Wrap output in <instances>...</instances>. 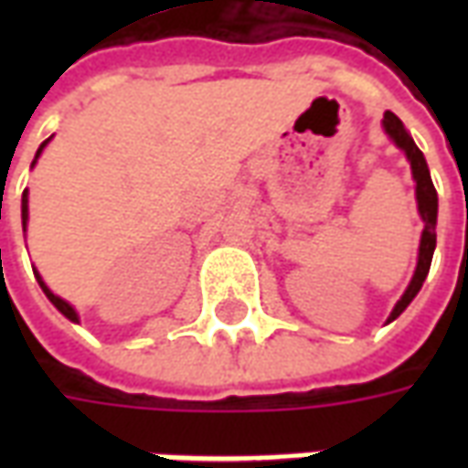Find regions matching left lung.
Here are the masks:
<instances>
[{"instance_id":"8db88e82","label":"left lung","mask_w":468,"mask_h":468,"mask_svg":"<svg viewBox=\"0 0 468 468\" xmlns=\"http://www.w3.org/2000/svg\"><path fill=\"white\" fill-rule=\"evenodd\" d=\"M383 133L391 137V143L406 154V160L411 165L413 183H416V207H419V215L423 220L421 240H419V261H416V271H413V278L409 288L403 291V295L399 298V303L393 305L391 315L386 324L396 321L399 315L409 308L416 293L421 291L423 281L429 275V268H431L433 250H436V215H439V195H436V187L431 183V173H429V165H426V157L416 147L413 137L409 134V130L403 127V122L393 112H383Z\"/></svg>"}]
</instances>
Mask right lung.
Masks as SVG:
<instances>
[{
	"mask_svg": "<svg viewBox=\"0 0 468 468\" xmlns=\"http://www.w3.org/2000/svg\"><path fill=\"white\" fill-rule=\"evenodd\" d=\"M49 140H52V137H47L45 143L39 144V150H37L35 160H32V167H35L37 160H39V154H42V150H45L47 144H49ZM27 220H29V190H25V193H22V228H25V230H27ZM35 278H37V283H39V288H42L47 298H49V303L55 305L57 311L65 315V318H69L72 324H80V315H77L75 305H69L65 301V298H59V295L52 293V291H49V285H47L45 281H42V275H39V271H37V268H35Z\"/></svg>",
	"mask_w": 468,
	"mask_h": 468,
	"instance_id": "obj_1",
	"label": "right lung"
}]
</instances>
